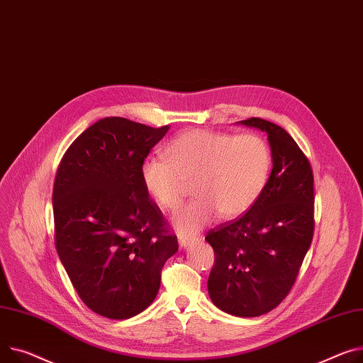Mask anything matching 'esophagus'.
<instances>
[{
  "mask_svg": "<svg viewBox=\"0 0 363 363\" xmlns=\"http://www.w3.org/2000/svg\"><path fill=\"white\" fill-rule=\"evenodd\" d=\"M200 236L194 235V236H189V235H184V233H178V242H179V247L181 248H186L189 247L191 244L197 242Z\"/></svg>",
  "mask_w": 363,
  "mask_h": 363,
  "instance_id": "esophagus-1",
  "label": "esophagus"
}]
</instances>
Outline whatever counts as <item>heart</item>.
Segmentation results:
<instances>
[{
  "mask_svg": "<svg viewBox=\"0 0 363 363\" xmlns=\"http://www.w3.org/2000/svg\"><path fill=\"white\" fill-rule=\"evenodd\" d=\"M166 156L144 160L141 181L167 211L181 206L192 182L199 199L172 219L182 233L200 230L219 213L223 219L245 214L261 197L272 171V150L257 134L189 130L172 140Z\"/></svg>",
  "mask_w": 363,
  "mask_h": 363,
  "instance_id": "heart-1",
  "label": "heart"
}]
</instances>
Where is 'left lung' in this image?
Here are the masks:
<instances>
[{"label":"left lung","instance_id":"8db88e82","mask_svg":"<svg viewBox=\"0 0 363 363\" xmlns=\"http://www.w3.org/2000/svg\"><path fill=\"white\" fill-rule=\"evenodd\" d=\"M238 124L267 134L273 169L258 201L206 236L216 255L207 289L219 309L252 318L274 309L296 280L313 235V177L281 127L261 118Z\"/></svg>","mask_w":363,"mask_h":363}]
</instances>
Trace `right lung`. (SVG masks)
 I'll return each instance as SVG.
<instances>
[{
    "label": "right lung",
    "instance_id": "1",
    "mask_svg": "<svg viewBox=\"0 0 363 363\" xmlns=\"http://www.w3.org/2000/svg\"><path fill=\"white\" fill-rule=\"evenodd\" d=\"M169 125L104 118L64 155L54 184L55 245L82 301L128 320L155 301L160 270L178 251L141 181V164Z\"/></svg>",
    "mask_w": 363,
    "mask_h": 363
}]
</instances>
